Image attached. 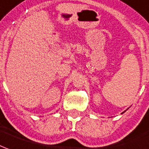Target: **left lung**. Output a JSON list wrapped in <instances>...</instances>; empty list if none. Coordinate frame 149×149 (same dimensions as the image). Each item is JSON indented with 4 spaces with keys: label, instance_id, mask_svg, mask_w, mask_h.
Listing matches in <instances>:
<instances>
[{
    "label": "left lung",
    "instance_id": "8db88e82",
    "mask_svg": "<svg viewBox=\"0 0 149 149\" xmlns=\"http://www.w3.org/2000/svg\"><path fill=\"white\" fill-rule=\"evenodd\" d=\"M124 112H125V111H124ZM124 112H123V113H124Z\"/></svg>",
    "mask_w": 149,
    "mask_h": 149
}]
</instances>
